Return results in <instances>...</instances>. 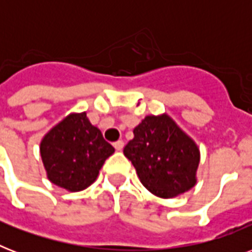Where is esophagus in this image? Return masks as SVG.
<instances>
[{
  "label": "esophagus",
  "instance_id": "1",
  "mask_svg": "<svg viewBox=\"0 0 252 252\" xmlns=\"http://www.w3.org/2000/svg\"><path fill=\"white\" fill-rule=\"evenodd\" d=\"M123 146H124V142H123L122 140H118V141L114 142V148L116 150H119V152L123 149Z\"/></svg>",
  "mask_w": 252,
  "mask_h": 252
}]
</instances>
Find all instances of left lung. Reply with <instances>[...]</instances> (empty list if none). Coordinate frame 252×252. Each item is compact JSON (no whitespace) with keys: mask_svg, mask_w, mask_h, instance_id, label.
I'll list each match as a JSON object with an SVG mask.
<instances>
[{"mask_svg":"<svg viewBox=\"0 0 252 252\" xmlns=\"http://www.w3.org/2000/svg\"><path fill=\"white\" fill-rule=\"evenodd\" d=\"M124 146L141 183L159 197H174L196 183L197 146L167 115L146 116Z\"/></svg>","mask_w":252,"mask_h":252,"instance_id":"1","label":"left lung"}]
</instances>
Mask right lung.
I'll return each mask as SVG.
<instances>
[{
  "label": "right lung",
  "instance_id": "obj_1",
  "mask_svg": "<svg viewBox=\"0 0 252 252\" xmlns=\"http://www.w3.org/2000/svg\"><path fill=\"white\" fill-rule=\"evenodd\" d=\"M114 152L102 132L91 126L86 112L69 115L45 134L40 144L48 179L72 192L89 187Z\"/></svg>",
  "mask_w": 252,
  "mask_h": 252
}]
</instances>
